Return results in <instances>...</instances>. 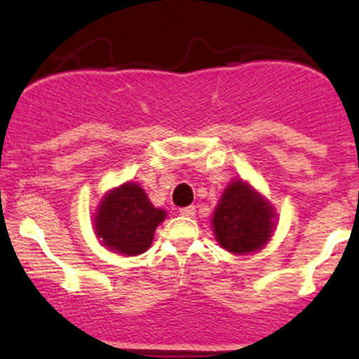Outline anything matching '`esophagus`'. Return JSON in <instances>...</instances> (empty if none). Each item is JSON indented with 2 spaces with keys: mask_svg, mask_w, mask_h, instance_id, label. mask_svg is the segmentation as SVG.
<instances>
[{
  "mask_svg": "<svg viewBox=\"0 0 359 359\" xmlns=\"http://www.w3.org/2000/svg\"><path fill=\"white\" fill-rule=\"evenodd\" d=\"M180 216H185V217H192L194 214H196V208L194 205H187V208H182L180 209Z\"/></svg>",
  "mask_w": 359,
  "mask_h": 359,
  "instance_id": "1",
  "label": "esophagus"
}]
</instances>
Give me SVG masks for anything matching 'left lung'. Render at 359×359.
Listing matches in <instances>:
<instances>
[{
	"label": "left lung",
	"mask_w": 359,
	"mask_h": 359,
	"mask_svg": "<svg viewBox=\"0 0 359 359\" xmlns=\"http://www.w3.org/2000/svg\"><path fill=\"white\" fill-rule=\"evenodd\" d=\"M211 222L222 248L236 255L253 253L270 241L275 209L250 184L236 179L224 189Z\"/></svg>",
	"instance_id": "obj_1"
}]
</instances>
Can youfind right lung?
Segmentation results:
<instances>
[{
  "instance_id": "add662e5",
  "label": "right lung",
  "mask_w": 359,
  "mask_h": 359,
  "mask_svg": "<svg viewBox=\"0 0 359 359\" xmlns=\"http://www.w3.org/2000/svg\"><path fill=\"white\" fill-rule=\"evenodd\" d=\"M165 216L138 184L126 182L104 194L94 214V229L109 250L137 257L150 248L156 226Z\"/></svg>"
}]
</instances>
